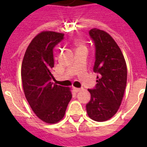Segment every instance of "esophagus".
<instances>
[{
    "label": "esophagus",
    "instance_id": "34e87169",
    "mask_svg": "<svg viewBox=\"0 0 147 147\" xmlns=\"http://www.w3.org/2000/svg\"><path fill=\"white\" fill-rule=\"evenodd\" d=\"M73 90H74V92H80L81 90H82V88H73Z\"/></svg>",
    "mask_w": 147,
    "mask_h": 147
}]
</instances>
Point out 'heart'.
I'll return each instance as SVG.
<instances>
[{"label": "heart", "mask_w": 147, "mask_h": 147, "mask_svg": "<svg viewBox=\"0 0 147 147\" xmlns=\"http://www.w3.org/2000/svg\"><path fill=\"white\" fill-rule=\"evenodd\" d=\"M75 46H76V50H82V49H86V46H85V42H83V40L80 39H77L75 41Z\"/></svg>", "instance_id": "heart-1"}]
</instances>
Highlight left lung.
<instances>
[{"label":"left lung","mask_w":147,"mask_h":147,"mask_svg":"<svg viewBox=\"0 0 147 147\" xmlns=\"http://www.w3.org/2000/svg\"><path fill=\"white\" fill-rule=\"evenodd\" d=\"M89 34L96 49L94 71L99 76L95 88L88 89L91 100L86 105V111L90 118L103 122L111 118L121 106L127 69L123 53L109 33L94 28Z\"/></svg>","instance_id":"left-lung-1"}]
</instances>
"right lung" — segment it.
<instances>
[{"label": "right lung", "instance_id": "add662e5", "mask_svg": "<svg viewBox=\"0 0 147 147\" xmlns=\"http://www.w3.org/2000/svg\"><path fill=\"white\" fill-rule=\"evenodd\" d=\"M64 33L42 31L29 44L21 65L24 94L36 115L47 123L59 122L71 99V88L51 82L53 77V48Z\"/></svg>", "mask_w": 147, "mask_h": 147}]
</instances>
